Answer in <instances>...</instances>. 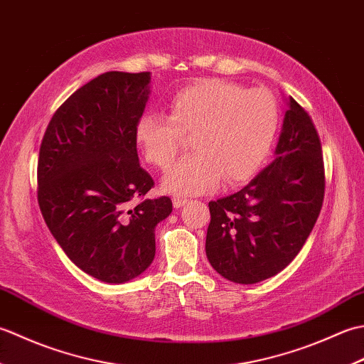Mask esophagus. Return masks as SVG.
Instances as JSON below:
<instances>
[{"instance_id": "34e87169", "label": "esophagus", "mask_w": 364, "mask_h": 364, "mask_svg": "<svg viewBox=\"0 0 364 364\" xmlns=\"http://www.w3.org/2000/svg\"><path fill=\"white\" fill-rule=\"evenodd\" d=\"M188 203H189V198H183V197H175V198H173V206H175V208L186 206Z\"/></svg>"}]
</instances>
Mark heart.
<instances>
[{
	"mask_svg": "<svg viewBox=\"0 0 364 364\" xmlns=\"http://www.w3.org/2000/svg\"><path fill=\"white\" fill-rule=\"evenodd\" d=\"M167 107L168 115L142 114L134 139L150 164L167 168L180 150V133H192L196 151L162 180V188L178 196L213 191L222 178L228 184L250 178L264 162L278 128L272 94L223 80H203L178 90Z\"/></svg>",
	"mask_w": 364,
	"mask_h": 364,
	"instance_id": "heart-1",
	"label": "heart"
}]
</instances>
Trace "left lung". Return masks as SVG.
<instances>
[{
	"mask_svg": "<svg viewBox=\"0 0 364 364\" xmlns=\"http://www.w3.org/2000/svg\"><path fill=\"white\" fill-rule=\"evenodd\" d=\"M326 172L318 131L288 98L275 159L241 191L210 202L206 257L230 282L253 284L297 257L319 218Z\"/></svg>",
	"mask_w": 364,
	"mask_h": 364,
	"instance_id": "8db88e82",
	"label": "left lung"
}]
</instances>
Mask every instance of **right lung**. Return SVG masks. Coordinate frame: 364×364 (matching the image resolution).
I'll use <instances>...</instances> for the list:
<instances>
[{
  "label": "right lung",
  "mask_w": 364,
  "mask_h": 364,
  "mask_svg": "<svg viewBox=\"0 0 364 364\" xmlns=\"http://www.w3.org/2000/svg\"><path fill=\"white\" fill-rule=\"evenodd\" d=\"M150 72H106L68 97L46 127L37 200L46 227L84 272L125 283L151 264L154 227L168 197L145 198L154 181L139 164L134 127Z\"/></svg>",
  "instance_id": "obj_1"
}]
</instances>
